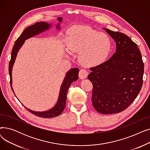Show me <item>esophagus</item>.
<instances>
[{
  "mask_svg": "<svg viewBox=\"0 0 150 150\" xmlns=\"http://www.w3.org/2000/svg\"><path fill=\"white\" fill-rule=\"evenodd\" d=\"M88 75V72H87V70L84 69H81L80 70L79 72V76L81 79H84V78H86Z\"/></svg>",
  "mask_w": 150,
  "mask_h": 150,
  "instance_id": "34e87169",
  "label": "esophagus"
}]
</instances>
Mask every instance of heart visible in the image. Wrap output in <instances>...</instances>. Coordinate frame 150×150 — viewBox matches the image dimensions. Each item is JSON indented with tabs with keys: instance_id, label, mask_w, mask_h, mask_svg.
Returning a JSON list of instances; mask_svg holds the SVG:
<instances>
[{
	"instance_id": "1",
	"label": "heart",
	"mask_w": 150,
	"mask_h": 150,
	"mask_svg": "<svg viewBox=\"0 0 150 150\" xmlns=\"http://www.w3.org/2000/svg\"><path fill=\"white\" fill-rule=\"evenodd\" d=\"M67 44L70 52H81L80 61L88 66L105 62L111 49L108 35L85 26L77 27L71 31Z\"/></svg>"
}]
</instances>
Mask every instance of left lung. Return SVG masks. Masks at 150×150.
Instances as JSON below:
<instances>
[{
    "label": "left lung",
    "mask_w": 150,
    "mask_h": 150,
    "mask_svg": "<svg viewBox=\"0 0 150 150\" xmlns=\"http://www.w3.org/2000/svg\"><path fill=\"white\" fill-rule=\"evenodd\" d=\"M116 42V52L108 61L90 68L92 102L103 114L120 112L137 97L143 85L144 64L137 45L127 35L105 28Z\"/></svg>",
    "instance_id": "8db88e82"
}]
</instances>
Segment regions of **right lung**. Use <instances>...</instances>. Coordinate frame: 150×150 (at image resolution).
Returning <instances> with one entry per match:
<instances>
[{
	"label": "right lung",
	"mask_w": 150,
	"mask_h": 150,
	"mask_svg": "<svg viewBox=\"0 0 150 150\" xmlns=\"http://www.w3.org/2000/svg\"><path fill=\"white\" fill-rule=\"evenodd\" d=\"M58 20L59 21H61L62 18L61 17L58 18ZM49 27V24H48V23L46 22H36L34 25H32L31 26H30L27 28H25L24 31L22 32V33L21 35V36L17 39V40L16 41L13 47L11 55V59L9 63V74L10 77V85H11V88L13 93H14V91L13 90L12 86H11V84H12L11 71H12V67H13V64L15 61V59H16V57L17 53L19 49L21 48V47L22 45L23 42H24V41L26 40L27 39L30 37H32L36 35H38L39 33L42 32V31H44V30L48 28ZM78 72H79V69L78 68H74V69H70L67 73L64 82H63L61 86L58 103L56 105V106L52 109L49 110V111H47L40 112H35V111H31L30 109H27L25 106L24 107L28 110L29 112L39 117L50 118V117H57L59 115L63 112V111H64L66 106L67 93L68 89L69 88V86H70L71 83L78 80Z\"/></svg>",
	"instance_id": "obj_1"
}]
</instances>
